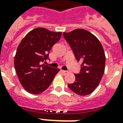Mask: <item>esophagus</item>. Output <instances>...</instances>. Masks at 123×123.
<instances>
[{
	"label": "esophagus",
	"instance_id": "obj_1",
	"mask_svg": "<svg viewBox=\"0 0 123 123\" xmlns=\"http://www.w3.org/2000/svg\"><path fill=\"white\" fill-rule=\"evenodd\" d=\"M61 72L63 74H67V73L68 72V71H67V70H61Z\"/></svg>",
	"mask_w": 123,
	"mask_h": 123
}]
</instances>
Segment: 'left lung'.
I'll list each match as a JSON object with an SVG mask.
<instances>
[{
	"label": "left lung",
	"instance_id": "8db88e82",
	"mask_svg": "<svg viewBox=\"0 0 123 123\" xmlns=\"http://www.w3.org/2000/svg\"><path fill=\"white\" fill-rule=\"evenodd\" d=\"M63 36L76 59L82 62L74 82L68 86L78 95H89L99 85L104 74L105 56L103 47L98 38L83 29L64 32Z\"/></svg>",
	"mask_w": 123,
	"mask_h": 123
}]
</instances>
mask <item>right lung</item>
Returning a JSON list of instances; mask_svg holds the SVG:
<instances>
[{"instance_id": "add662e5", "label": "right lung", "mask_w": 123, "mask_h": 123, "mask_svg": "<svg viewBox=\"0 0 123 123\" xmlns=\"http://www.w3.org/2000/svg\"><path fill=\"white\" fill-rule=\"evenodd\" d=\"M61 32L38 28L28 33L20 42L14 57V67L23 88L32 94H39L51 85L59 69L41 62L49 59V51L57 43Z\"/></svg>"}]
</instances>
